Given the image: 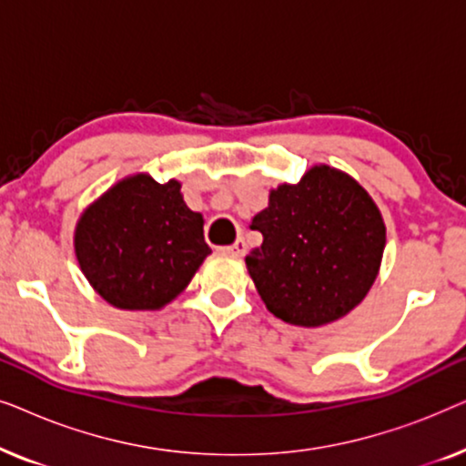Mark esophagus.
I'll return each instance as SVG.
<instances>
[{"mask_svg":"<svg viewBox=\"0 0 466 466\" xmlns=\"http://www.w3.org/2000/svg\"><path fill=\"white\" fill-rule=\"evenodd\" d=\"M246 241L244 239H238L235 241V244H231V246H227L225 248V252H228V254H233V257H244L246 254Z\"/></svg>","mask_w":466,"mask_h":466,"instance_id":"34e87169","label":"esophagus"}]
</instances>
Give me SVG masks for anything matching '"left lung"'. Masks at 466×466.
Returning <instances> with one entry per match:
<instances>
[{"label": "left lung", "instance_id": "1", "mask_svg": "<svg viewBox=\"0 0 466 466\" xmlns=\"http://www.w3.org/2000/svg\"><path fill=\"white\" fill-rule=\"evenodd\" d=\"M263 244L246 267L267 309L297 327L339 320L378 278L386 227L354 177L314 165L299 184H279L252 218Z\"/></svg>", "mask_w": 466, "mask_h": 466}]
</instances>
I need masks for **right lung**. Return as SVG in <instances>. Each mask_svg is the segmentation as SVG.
Segmentation results:
<instances>
[{
    "label": "right lung",
    "instance_id": "obj_1",
    "mask_svg": "<svg viewBox=\"0 0 466 466\" xmlns=\"http://www.w3.org/2000/svg\"><path fill=\"white\" fill-rule=\"evenodd\" d=\"M182 184L136 174L82 212L74 250L88 284L118 309H161L187 289L209 252L203 216Z\"/></svg>",
    "mask_w": 466,
    "mask_h": 466
}]
</instances>
